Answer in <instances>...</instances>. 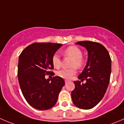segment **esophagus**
I'll use <instances>...</instances> for the list:
<instances>
[{
	"label": "esophagus",
	"mask_w": 124,
	"mask_h": 124,
	"mask_svg": "<svg viewBox=\"0 0 124 124\" xmlns=\"http://www.w3.org/2000/svg\"><path fill=\"white\" fill-rule=\"evenodd\" d=\"M69 82V80H65V83H66V84L68 83Z\"/></svg>",
	"instance_id": "34e87169"
}]
</instances>
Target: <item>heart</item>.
I'll return each instance as SVG.
<instances>
[{
    "label": "heart",
    "instance_id": "obj_1",
    "mask_svg": "<svg viewBox=\"0 0 124 124\" xmlns=\"http://www.w3.org/2000/svg\"><path fill=\"white\" fill-rule=\"evenodd\" d=\"M64 55L72 58L70 66L71 68L67 69H62L57 72V76L62 78L69 79L76 73V67L81 68L84 65V62L82 58V51L81 49L76 46H70L64 51ZM52 62L53 66L56 68H59L62 64V60L58 53H55L52 57Z\"/></svg>",
    "mask_w": 124,
    "mask_h": 124
}]
</instances>
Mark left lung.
<instances>
[{
	"label": "left lung",
	"mask_w": 124,
	"mask_h": 124,
	"mask_svg": "<svg viewBox=\"0 0 124 124\" xmlns=\"http://www.w3.org/2000/svg\"><path fill=\"white\" fill-rule=\"evenodd\" d=\"M85 47L88 53L86 66L78 76L85 84L74 81L75 88L71 92V99L76 107L90 109L101 100L109 85L111 73V58L103 45L85 40L76 43Z\"/></svg>",
	"instance_id": "left-lung-1"
}]
</instances>
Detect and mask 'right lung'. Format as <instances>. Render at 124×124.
<instances>
[{
  "label": "right lung",
  "mask_w": 124,
  "mask_h": 124,
  "mask_svg": "<svg viewBox=\"0 0 124 124\" xmlns=\"http://www.w3.org/2000/svg\"><path fill=\"white\" fill-rule=\"evenodd\" d=\"M62 46L60 43L36 42L27 46L19 56L18 79L24 98L31 106L44 110L53 108L64 85V79L54 74L52 57Z\"/></svg>",
  "instance_id": "obj_1"
}]
</instances>
